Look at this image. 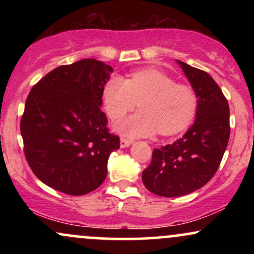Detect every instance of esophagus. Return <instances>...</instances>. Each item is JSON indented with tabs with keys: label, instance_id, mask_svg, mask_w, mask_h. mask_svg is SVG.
<instances>
[{
	"label": "esophagus",
	"instance_id": "esophagus-1",
	"mask_svg": "<svg viewBox=\"0 0 254 254\" xmlns=\"http://www.w3.org/2000/svg\"><path fill=\"white\" fill-rule=\"evenodd\" d=\"M132 144V139H127V138H121V147L122 148H127L129 145Z\"/></svg>",
	"mask_w": 254,
	"mask_h": 254
}]
</instances>
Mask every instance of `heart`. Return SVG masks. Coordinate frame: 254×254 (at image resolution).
<instances>
[{"label":"heart","mask_w":254,"mask_h":254,"mask_svg":"<svg viewBox=\"0 0 254 254\" xmlns=\"http://www.w3.org/2000/svg\"><path fill=\"white\" fill-rule=\"evenodd\" d=\"M103 104L112 121L121 119L136 106L139 111L116 124L115 129L127 137H145L155 133L174 135L193 121L198 98L193 88L177 83L165 72L142 69L129 77L112 76L105 83Z\"/></svg>","instance_id":"b5f03b06"}]
</instances>
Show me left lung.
Returning <instances> with one entry per match:
<instances>
[{"label":"left lung","mask_w":254,"mask_h":254,"mask_svg":"<svg viewBox=\"0 0 254 254\" xmlns=\"http://www.w3.org/2000/svg\"><path fill=\"white\" fill-rule=\"evenodd\" d=\"M198 98L196 119L182 138L154 149L142 182L161 197H179L205 185L216 173L230 135L229 106L208 72L178 61Z\"/></svg>","instance_id":"left-lung-1"}]
</instances>
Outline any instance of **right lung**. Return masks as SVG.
<instances>
[{"mask_svg":"<svg viewBox=\"0 0 254 254\" xmlns=\"http://www.w3.org/2000/svg\"><path fill=\"white\" fill-rule=\"evenodd\" d=\"M112 71L93 58L61 65L26 99L20 122L26 160L38 179L55 190L82 196L106 179L110 154L121 144L100 110Z\"/></svg>","mask_w":254,"mask_h":254,"instance_id":"1","label":"right lung"}]
</instances>
